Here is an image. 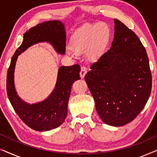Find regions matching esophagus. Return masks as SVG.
Wrapping results in <instances>:
<instances>
[{"label":"esophagus","instance_id":"obj_1","mask_svg":"<svg viewBox=\"0 0 157 157\" xmlns=\"http://www.w3.org/2000/svg\"><path fill=\"white\" fill-rule=\"evenodd\" d=\"M87 68L86 67V66H81V71H80V76L81 78H83V77L85 76L86 74L87 73Z\"/></svg>","mask_w":157,"mask_h":157}]
</instances>
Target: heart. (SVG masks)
<instances>
[{
    "instance_id": "heart-1",
    "label": "heart",
    "mask_w": 157,
    "mask_h": 157,
    "mask_svg": "<svg viewBox=\"0 0 157 157\" xmlns=\"http://www.w3.org/2000/svg\"><path fill=\"white\" fill-rule=\"evenodd\" d=\"M111 32L105 23L85 25L77 30L71 39V48L67 53L74 56L76 53L86 52L90 60H96L106 51L110 39Z\"/></svg>"
}]
</instances>
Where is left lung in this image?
I'll list each match as a JSON object with an SVG mask.
<instances>
[{
  "label": "left lung",
  "instance_id": "obj_1",
  "mask_svg": "<svg viewBox=\"0 0 157 157\" xmlns=\"http://www.w3.org/2000/svg\"><path fill=\"white\" fill-rule=\"evenodd\" d=\"M114 25L111 48L91 64L85 81L102 121L121 126L144 108L152 78L149 58L138 36L117 19Z\"/></svg>",
  "mask_w": 157,
  "mask_h": 157
}]
</instances>
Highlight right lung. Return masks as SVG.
Returning a JSON list of instances; mask_svg holds the SVG:
<instances>
[{
	"instance_id": "obj_1",
	"label": "right lung",
	"mask_w": 157,
	"mask_h": 157,
	"mask_svg": "<svg viewBox=\"0 0 157 157\" xmlns=\"http://www.w3.org/2000/svg\"><path fill=\"white\" fill-rule=\"evenodd\" d=\"M49 42L59 53L66 51L64 25L59 21H45L32 27L23 34L22 44L13 56L6 79L8 97L21 119L30 128L43 132L61 125L67 115L68 101L73 83L80 79V66H61L58 72L55 89L44 101L28 104L17 95L14 86V70L18 56L29 46L40 42Z\"/></svg>"
}]
</instances>
